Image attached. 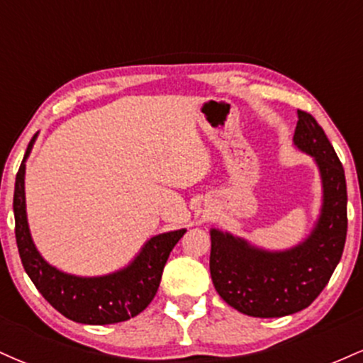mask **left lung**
<instances>
[{
	"mask_svg": "<svg viewBox=\"0 0 363 363\" xmlns=\"http://www.w3.org/2000/svg\"><path fill=\"white\" fill-rule=\"evenodd\" d=\"M294 141L318 162L324 187L323 213L309 239L285 252L254 249L211 230L210 273L220 297L252 318H283L318 298L341 259L347 240V181L331 141L314 116L297 111Z\"/></svg>",
	"mask_w": 363,
	"mask_h": 363,
	"instance_id": "8db88e82",
	"label": "left lung"
}]
</instances>
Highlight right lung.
Here are the masks:
<instances>
[{"label": "right lung", "mask_w": 363, "mask_h": 363, "mask_svg": "<svg viewBox=\"0 0 363 363\" xmlns=\"http://www.w3.org/2000/svg\"><path fill=\"white\" fill-rule=\"evenodd\" d=\"M35 138V136H34ZM34 138L28 143L30 152ZM25 157L15 179V237L20 259L35 289L65 318L82 324H114L128 320L148 307L155 297L165 262L186 230L150 239L136 259L123 272L99 278H80L57 272L37 252L25 215Z\"/></svg>", "instance_id": "add662e5"}]
</instances>
